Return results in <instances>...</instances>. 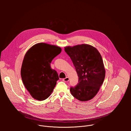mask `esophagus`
<instances>
[{
	"mask_svg": "<svg viewBox=\"0 0 131 131\" xmlns=\"http://www.w3.org/2000/svg\"><path fill=\"white\" fill-rule=\"evenodd\" d=\"M69 78L67 77H66L65 78H64V79H63V81H65V82H68V81H69Z\"/></svg>",
	"mask_w": 131,
	"mask_h": 131,
	"instance_id": "1",
	"label": "esophagus"
}]
</instances>
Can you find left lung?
I'll return each instance as SVG.
<instances>
[{
  "label": "left lung",
  "instance_id": "1",
  "mask_svg": "<svg viewBox=\"0 0 131 131\" xmlns=\"http://www.w3.org/2000/svg\"><path fill=\"white\" fill-rule=\"evenodd\" d=\"M64 50L70 58L79 77L77 85L70 89L71 94L82 102L92 99L99 91L105 77L101 54L96 48L88 44L65 47Z\"/></svg>",
  "mask_w": 131,
  "mask_h": 131
}]
</instances>
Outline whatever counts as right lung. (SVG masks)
<instances>
[{
	"mask_svg": "<svg viewBox=\"0 0 131 131\" xmlns=\"http://www.w3.org/2000/svg\"><path fill=\"white\" fill-rule=\"evenodd\" d=\"M61 51L60 47L38 43L26 53L21 75L24 86L33 99L43 101L51 94L59 78L57 72L51 69L50 64Z\"/></svg>",
	"mask_w": 131,
	"mask_h": 131,
	"instance_id": "right-lung-1",
	"label": "right lung"
}]
</instances>
